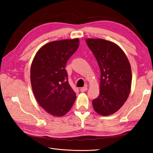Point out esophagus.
Listing matches in <instances>:
<instances>
[{
    "mask_svg": "<svg viewBox=\"0 0 153 153\" xmlns=\"http://www.w3.org/2000/svg\"><path fill=\"white\" fill-rule=\"evenodd\" d=\"M87 90V86H85L83 87H81V88H80V91L81 92H85V91H86Z\"/></svg>",
    "mask_w": 153,
    "mask_h": 153,
    "instance_id": "obj_1",
    "label": "esophagus"
}]
</instances>
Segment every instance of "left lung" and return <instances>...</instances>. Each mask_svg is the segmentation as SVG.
I'll list each match as a JSON object with an SVG mask.
<instances>
[{
	"instance_id": "1",
	"label": "left lung",
	"mask_w": 153,
	"mask_h": 153,
	"mask_svg": "<svg viewBox=\"0 0 153 153\" xmlns=\"http://www.w3.org/2000/svg\"><path fill=\"white\" fill-rule=\"evenodd\" d=\"M100 70V93L93 100L95 111L108 116L121 108L130 93L131 70L130 64L121 48L102 39H87Z\"/></svg>"
}]
</instances>
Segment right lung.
I'll return each instance as SVG.
<instances>
[{"label":"right lung","mask_w":153,"mask_h":153,"mask_svg":"<svg viewBox=\"0 0 153 153\" xmlns=\"http://www.w3.org/2000/svg\"><path fill=\"white\" fill-rule=\"evenodd\" d=\"M79 43V39L50 42L37 51L32 62L30 79L34 96L42 108L54 116L66 114L76 100L65 67Z\"/></svg>","instance_id":"add662e5"}]
</instances>
